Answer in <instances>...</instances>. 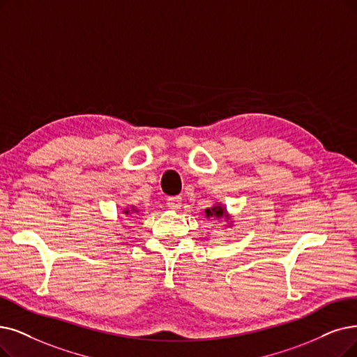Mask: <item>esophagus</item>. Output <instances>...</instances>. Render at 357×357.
Returning a JSON list of instances; mask_svg holds the SVG:
<instances>
[{
  "label": "esophagus",
  "mask_w": 357,
  "mask_h": 357,
  "mask_svg": "<svg viewBox=\"0 0 357 357\" xmlns=\"http://www.w3.org/2000/svg\"><path fill=\"white\" fill-rule=\"evenodd\" d=\"M181 205V197L180 196H171L167 199V206L169 209H178Z\"/></svg>",
  "instance_id": "esophagus-1"
}]
</instances>
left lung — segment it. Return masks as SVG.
<instances>
[{
	"label": "left lung",
	"instance_id": "left-lung-1",
	"mask_svg": "<svg viewBox=\"0 0 357 357\" xmlns=\"http://www.w3.org/2000/svg\"><path fill=\"white\" fill-rule=\"evenodd\" d=\"M205 215H206V218L215 217V218H225V220H230V217H228V213H227L225 208H224L221 204H217L215 206H212V208L205 209Z\"/></svg>",
	"mask_w": 357,
	"mask_h": 357
}]
</instances>
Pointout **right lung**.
I'll return each mask as SVG.
<instances>
[{
  "label": "right lung",
  "instance_id": "1",
  "mask_svg": "<svg viewBox=\"0 0 357 357\" xmlns=\"http://www.w3.org/2000/svg\"><path fill=\"white\" fill-rule=\"evenodd\" d=\"M130 211H133V212H137V209H136L135 206H132V209H124V213H126V215H129Z\"/></svg>",
  "mask_w": 357,
  "mask_h": 357
}]
</instances>
